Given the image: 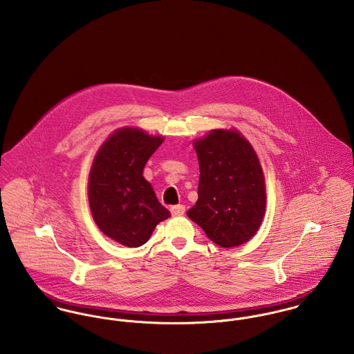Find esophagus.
I'll return each instance as SVG.
<instances>
[{
  "mask_svg": "<svg viewBox=\"0 0 354 354\" xmlns=\"http://www.w3.org/2000/svg\"><path fill=\"white\" fill-rule=\"evenodd\" d=\"M170 212H171L173 216H181V215H184V212H185V205H183V204L171 205V207H170Z\"/></svg>",
  "mask_w": 354,
  "mask_h": 354,
  "instance_id": "obj_1",
  "label": "esophagus"
}]
</instances>
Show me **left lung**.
<instances>
[{"mask_svg":"<svg viewBox=\"0 0 354 354\" xmlns=\"http://www.w3.org/2000/svg\"><path fill=\"white\" fill-rule=\"evenodd\" d=\"M201 178L187 215L223 248L247 243L266 211L264 177L252 146L234 131H212L195 143Z\"/></svg>","mask_w":354,"mask_h":354,"instance_id":"8db88e82","label":"left lung"}]
</instances>
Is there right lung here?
I'll list each match as a JSON object with an SVG mask.
<instances>
[{
    "label": "right lung",
    "mask_w": 354,
    "mask_h": 354,
    "mask_svg": "<svg viewBox=\"0 0 354 354\" xmlns=\"http://www.w3.org/2000/svg\"><path fill=\"white\" fill-rule=\"evenodd\" d=\"M163 139L140 129L114 132L97 153L88 181V201L95 223L127 247L147 243L155 226L170 216L158 202L143 169Z\"/></svg>",
    "instance_id": "obj_1"
}]
</instances>
